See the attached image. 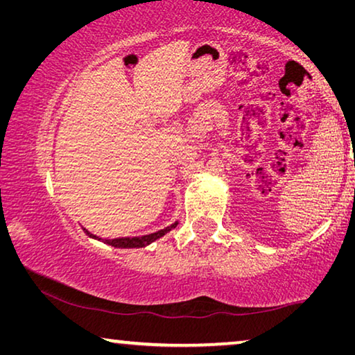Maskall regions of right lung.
<instances>
[{"instance_id":"add662e5","label":"right lung","mask_w":355,"mask_h":355,"mask_svg":"<svg viewBox=\"0 0 355 355\" xmlns=\"http://www.w3.org/2000/svg\"><path fill=\"white\" fill-rule=\"evenodd\" d=\"M178 225V222H173V224L171 227H166L163 228V230L156 232V233H150V235H146V236H135V238H116V239H105L106 244L112 245V248H120V249H133V248H146V245H148L150 243L156 241V239L164 236L166 233H169L172 228H175ZM84 232L87 233L89 236L91 238H95L97 239V236L95 235H91L86 228H84ZM100 239V238H98Z\"/></svg>"}]
</instances>
